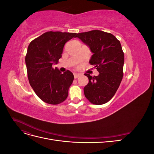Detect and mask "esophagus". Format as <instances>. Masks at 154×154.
I'll return each instance as SVG.
<instances>
[{"mask_svg": "<svg viewBox=\"0 0 154 154\" xmlns=\"http://www.w3.org/2000/svg\"><path fill=\"white\" fill-rule=\"evenodd\" d=\"M80 76V74H77V73H74V78H78L79 76Z\"/></svg>", "mask_w": 154, "mask_h": 154, "instance_id": "obj_1", "label": "esophagus"}]
</instances>
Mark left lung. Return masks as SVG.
<instances>
[{
  "label": "left lung",
  "instance_id": "left-lung-1",
  "mask_svg": "<svg viewBox=\"0 0 154 154\" xmlns=\"http://www.w3.org/2000/svg\"><path fill=\"white\" fill-rule=\"evenodd\" d=\"M89 47L93 53L89 63L99 72L98 76L88 78L83 88L86 98L91 103L102 105L112 99L123 76L124 53L120 42L109 32L92 30L76 35Z\"/></svg>",
  "mask_w": 154,
  "mask_h": 154
}]
</instances>
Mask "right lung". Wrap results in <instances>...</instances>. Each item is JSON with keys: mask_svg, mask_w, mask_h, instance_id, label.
Listing matches in <instances>:
<instances>
[{"mask_svg": "<svg viewBox=\"0 0 154 154\" xmlns=\"http://www.w3.org/2000/svg\"><path fill=\"white\" fill-rule=\"evenodd\" d=\"M76 38L75 32L48 31L31 42L25 61L30 85L43 101L51 105L62 103L68 96V91L74 80L73 74H63L53 64L62 57L63 46Z\"/></svg>", "mask_w": 154, "mask_h": 154, "instance_id": "1", "label": "right lung"}]
</instances>
